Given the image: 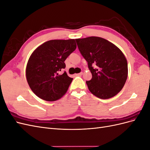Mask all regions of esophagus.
<instances>
[{"label":"esophagus","instance_id":"esophagus-1","mask_svg":"<svg viewBox=\"0 0 150 150\" xmlns=\"http://www.w3.org/2000/svg\"><path fill=\"white\" fill-rule=\"evenodd\" d=\"M83 72H80V73H78V74H76L75 75L76 76H81L83 75Z\"/></svg>","mask_w":150,"mask_h":150}]
</instances>
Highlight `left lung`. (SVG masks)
Segmentation results:
<instances>
[{"label": "left lung", "instance_id": "obj_1", "mask_svg": "<svg viewBox=\"0 0 150 150\" xmlns=\"http://www.w3.org/2000/svg\"><path fill=\"white\" fill-rule=\"evenodd\" d=\"M76 41L92 74V79L86 82L89 91L103 99L116 96L128 77V62L124 54L102 38L91 36L76 39ZM93 64H96V67Z\"/></svg>", "mask_w": 150, "mask_h": 150}]
</instances>
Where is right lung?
Returning a JSON list of instances; mask_svg holds the SVG:
<instances>
[{
  "mask_svg": "<svg viewBox=\"0 0 150 150\" xmlns=\"http://www.w3.org/2000/svg\"><path fill=\"white\" fill-rule=\"evenodd\" d=\"M74 39L51 40L36 48L26 66L25 75L30 88L36 96L47 101L61 98L73 78L59 72L66 67V58L75 51Z\"/></svg>",
  "mask_w": 150,
  "mask_h": 150,
  "instance_id": "1",
  "label": "right lung"
}]
</instances>
